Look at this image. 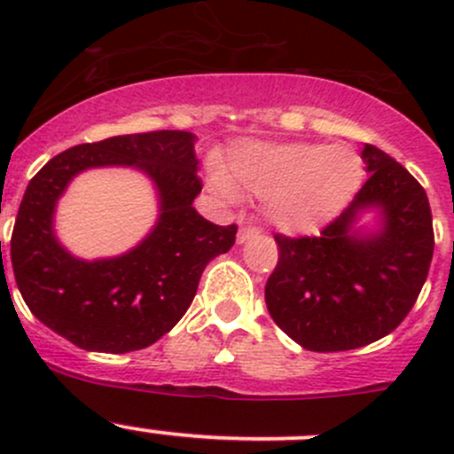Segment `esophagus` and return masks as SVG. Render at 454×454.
<instances>
[{"mask_svg":"<svg viewBox=\"0 0 454 454\" xmlns=\"http://www.w3.org/2000/svg\"><path fill=\"white\" fill-rule=\"evenodd\" d=\"M254 235H259V231H256V228L241 226L239 232H237V244H246V241H248L250 237H254Z\"/></svg>","mask_w":454,"mask_h":454,"instance_id":"34e87169","label":"esophagus"}]
</instances>
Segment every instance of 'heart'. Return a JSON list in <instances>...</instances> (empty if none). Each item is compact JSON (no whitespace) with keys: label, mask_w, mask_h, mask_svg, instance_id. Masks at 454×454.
<instances>
[{"label":"heart","mask_w":454,"mask_h":454,"mask_svg":"<svg viewBox=\"0 0 454 454\" xmlns=\"http://www.w3.org/2000/svg\"><path fill=\"white\" fill-rule=\"evenodd\" d=\"M363 177V158L347 145L248 142L210 182L228 201L239 198L237 189L263 198L265 217L281 231L314 232L354 200Z\"/></svg>","instance_id":"1"}]
</instances>
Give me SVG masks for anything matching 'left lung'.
<instances>
[{"instance_id": "8db88e82", "label": "left lung", "mask_w": 454, "mask_h": 454, "mask_svg": "<svg viewBox=\"0 0 454 454\" xmlns=\"http://www.w3.org/2000/svg\"><path fill=\"white\" fill-rule=\"evenodd\" d=\"M369 180L318 237L274 235L278 263L265 283L274 323L309 351H347L391 333L418 301L433 259V215L419 182L364 145ZM375 209L379 228L356 229Z\"/></svg>"}]
</instances>
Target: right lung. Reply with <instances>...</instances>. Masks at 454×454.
<instances>
[{"label":"right lung","instance_id":"obj_1","mask_svg":"<svg viewBox=\"0 0 454 454\" xmlns=\"http://www.w3.org/2000/svg\"><path fill=\"white\" fill-rule=\"evenodd\" d=\"M191 131H149L76 145L30 180L17 213L11 261L30 312L85 351L127 354L171 332L198 292L208 261L228 253L237 226H217L193 208L201 191ZM131 166L159 193V222L125 255L87 262L53 235V210L87 168Z\"/></svg>","mask_w":454,"mask_h":454}]
</instances>
